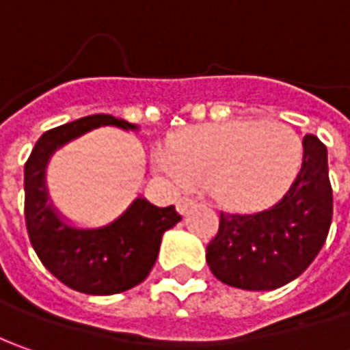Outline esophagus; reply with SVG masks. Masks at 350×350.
Wrapping results in <instances>:
<instances>
[{"instance_id": "1", "label": "esophagus", "mask_w": 350, "mask_h": 350, "mask_svg": "<svg viewBox=\"0 0 350 350\" xmlns=\"http://www.w3.org/2000/svg\"><path fill=\"white\" fill-rule=\"evenodd\" d=\"M193 206H196V200L195 198H191V196H183L181 200L177 202V210H179L181 214H187Z\"/></svg>"}]
</instances>
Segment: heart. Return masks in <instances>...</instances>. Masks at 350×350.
<instances>
[{
  "label": "heart",
  "mask_w": 350,
  "mask_h": 350,
  "mask_svg": "<svg viewBox=\"0 0 350 350\" xmlns=\"http://www.w3.org/2000/svg\"><path fill=\"white\" fill-rule=\"evenodd\" d=\"M302 155V142L292 128L230 120L185 130L173 154L157 155V165L179 187L210 185L228 206L259 208L288 189Z\"/></svg>",
  "instance_id": "obj_1"
}]
</instances>
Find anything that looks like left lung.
I'll return each instance as SVG.
<instances>
[{"label": "left lung", "instance_id": "obj_1", "mask_svg": "<svg viewBox=\"0 0 350 350\" xmlns=\"http://www.w3.org/2000/svg\"><path fill=\"white\" fill-rule=\"evenodd\" d=\"M302 144V167L276 204L253 214L220 212L206 261L224 284L280 288L302 275L323 247L333 218L327 148L314 134H306Z\"/></svg>", "mask_w": 350, "mask_h": 350}]
</instances>
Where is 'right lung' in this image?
<instances>
[{
	"label": "right lung",
	"mask_w": 350,
	"mask_h": 350,
	"mask_svg": "<svg viewBox=\"0 0 350 350\" xmlns=\"http://www.w3.org/2000/svg\"><path fill=\"white\" fill-rule=\"evenodd\" d=\"M136 124L111 115H91L44 132L25 163V222L38 259L66 286L95 296L140 284L155 265L161 235L181 220L175 206L159 208L136 198L115 222L95 230L74 228L48 202L46 165L58 148L89 130Z\"/></svg>",
	"instance_id": "right-lung-1"
}]
</instances>
